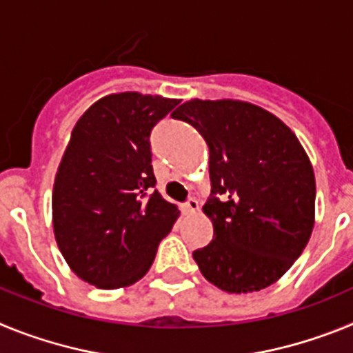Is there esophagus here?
Returning <instances> with one entry per match:
<instances>
[{"instance_id": "esophagus-1", "label": "esophagus", "mask_w": 353, "mask_h": 353, "mask_svg": "<svg viewBox=\"0 0 353 353\" xmlns=\"http://www.w3.org/2000/svg\"><path fill=\"white\" fill-rule=\"evenodd\" d=\"M198 210V201L194 198H189L185 203L182 205V212L183 214H192V212Z\"/></svg>"}]
</instances>
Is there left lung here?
<instances>
[{"mask_svg": "<svg viewBox=\"0 0 353 353\" xmlns=\"http://www.w3.org/2000/svg\"><path fill=\"white\" fill-rule=\"evenodd\" d=\"M174 120L194 127L210 152L203 212L214 239L192 258L228 293L276 283L304 251L314 224V173L297 136L269 111L240 101H189Z\"/></svg>", "mask_w": 353, "mask_h": 353, "instance_id": "left-lung-1", "label": "left lung"}]
</instances>
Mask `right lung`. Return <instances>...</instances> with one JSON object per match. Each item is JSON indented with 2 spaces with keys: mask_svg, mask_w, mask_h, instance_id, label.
Instances as JSON below:
<instances>
[{
  "mask_svg": "<svg viewBox=\"0 0 353 353\" xmlns=\"http://www.w3.org/2000/svg\"><path fill=\"white\" fill-rule=\"evenodd\" d=\"M180 101L117 93L79 118L52 191L61 254L83 281L114 290L139 281L179 208L155 189L150 134Z\"/></svg>",
  "mask_w": 353,
  "mask_h": 353,
  "instance_id": "add662e5",
  "label": "right lung"
}]
</instances>
